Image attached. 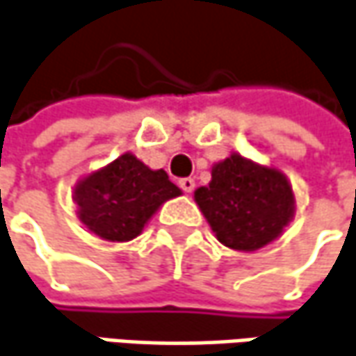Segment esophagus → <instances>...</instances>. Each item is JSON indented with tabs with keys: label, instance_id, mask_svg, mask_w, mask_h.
I'll return each instance as SVG.
<instances>
[{
	"label": "esophagus",
	"instance_id": "esophagus-1",
	"mask_svg": "<svg viewBox=\"0 0 356 356\" xmlns=\"http://www.w3.org/2000/svg\"><path fill=\"white\" fill-rule=\"evenodd\" d=\"M179 187L183 188L185 193H193V188H195V179L191 177H185L179 181Z\"/></svg>",
	"mask_w": 356,
	"mask_h": 356
}]
</instances>
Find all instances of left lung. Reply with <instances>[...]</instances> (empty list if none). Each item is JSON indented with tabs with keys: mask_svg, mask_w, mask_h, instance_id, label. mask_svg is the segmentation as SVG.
<instances>
[{
	"mask_svg": "<svg viewBox=\"0 0 356 356\" xmlns=\"http://www.w3.org/2000/svg\"><path fill=\"white\" fill-rule=\"evenodd\" d=\"M195 200L220 243L236 251H255L275 241L296 204L282 171L239 154L212 168L209 187H198Z\"/></svg>",
	"mask_w": 356,
	"mask_h": 356,
	"instance_id": "1",
	"label": "left lung"
}]
</instances>
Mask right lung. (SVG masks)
<instances>
[{"label": "right lung", "instance_id": "obj_1", "mask_svg": "<svg viewBox=\"0 0 356 356\" xmlns=\"http://www.w3.org/2000/svg\"><path fill=\"white\" fill-rule=\"evenodd\" d=\"M179 195L181 188L163 169H149L130 152L74 187L79 220L107 241H130L140 236L159 207Z\"/></svg>", "mask_w": 356, "mask_h": 356}]
</instances>
